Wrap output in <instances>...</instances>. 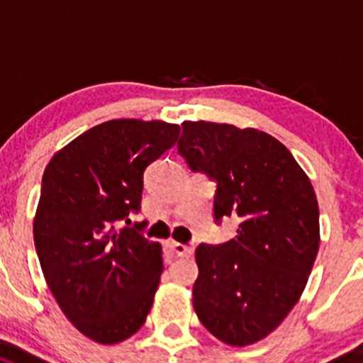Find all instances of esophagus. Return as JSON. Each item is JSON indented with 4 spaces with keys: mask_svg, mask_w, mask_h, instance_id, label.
<instances>
[{
    "mask_svg": "<svg viewBox=\"0 0 363 363\" xmlns=\"http://www.w3.org/2000/svg\"><path fill=\"white\" fill-rule=\"evenodd\" d=\"M168 248L172 250V252L175 253V255L179 257H189L193 253V248L188 245H182V242H175V241H170L168 242Z\"/></svg>",
    "mask_w": 363,
    "mask_h": 363,
    "instance_id": "34e87169",
    "label": "esophagus"
}]
</instances>
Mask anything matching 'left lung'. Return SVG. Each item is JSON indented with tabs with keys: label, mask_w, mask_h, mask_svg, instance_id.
Instances as JSON below:
<instances>
[{
	"label": "left lung",
	"mask_w": 363,
	"mask_h": 363,
	"mask_svg": "<svg viewBox=\"0 0 363 363\" xmlns=\"http://www.w3.org/2000/svg\"><path fill=\"white\" fill-rule=\"evenodd\" d=\"M177 152L216 182L214 221L239 220L235 238L200 245L193 307L221 342L264 339L298 303L319 250L314 188L286 145L257 129L184 122Z\"/></svg>",
	"instance_id": "obj_1"
}]
</instances>
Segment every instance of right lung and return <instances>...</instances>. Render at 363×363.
<instances>
[{
	"label": "right lung",
	"instance_id": "right-lung-1",
	"mask_svg": "<svg viewBox=\"0 0 363 363\" xmlns=\"http://www.w3.org/2000/svg\"><path fill=\"white\" fill-rule=\"evenodd\" d=\"M177 124L135 118L88 129L52 156L33 223L45 282L88 339L117 344L145 323L160 284V242L131 223L143 175L175 145Z\"/></svg>",
	"mask_w": 363,
	"mask_h": 363
}]
</instances>
